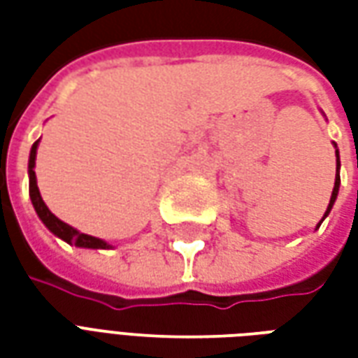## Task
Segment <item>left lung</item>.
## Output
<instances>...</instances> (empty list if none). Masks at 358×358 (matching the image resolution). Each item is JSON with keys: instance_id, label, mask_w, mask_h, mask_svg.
Segmentation results:
<instances>
[{"instance_id": "8db88e82", "label": "left lung", "mask_w": 358, "mask_h": 358, "mask_svg": "<svg viewBox=\"0 0 358 358\" xmlns=\"http://www.w3.org/2000/svg\"><path fill=\"white\" fill-rule=\"evenodd\" d=\"M334 145H336V143H334ZM338 192H339V151H338V145H336V184H334V192H331L330 203H328V209H326V213H324L322 220L330 215L331 207H334V203H336V197H338ZM322 220H320L318 224H322ZM316 228H318V226H316Z\"/></svg>"}]
</instances>
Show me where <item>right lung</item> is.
I'll use <instances>...</instances> for the list:
<instances>
[{"mask_svg":"<svg viewBox=\"0 0 358 358\" xmlns=\"http://www.w3.org/2000/svg\"><path fill=\"white\" fill-rule=\"evenodd\" d=\"M38 143L40 140L34 141V145L30 149V159H28V178H30V199H32V205H34L38 217L42 220L45 228L50 230L51 234H55L57 238H61L66 243L71 245H76V248H86V249H110L113 245H109L107 241L99 240V238H94V236H88V234L78 232L76 228L69 226L63 220H59L50 209L48 205L43 203L42 195H40V189H38V184H36V151H38Z\"/></svg>","mask_w":358,"mask_h":358,"instance_id":"right-lung-1","label":"right lung"}]
</instances>
